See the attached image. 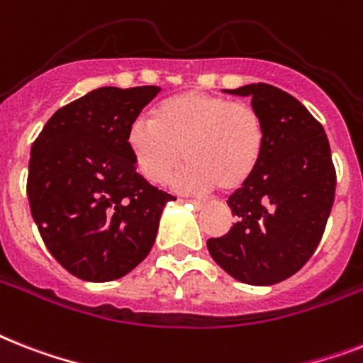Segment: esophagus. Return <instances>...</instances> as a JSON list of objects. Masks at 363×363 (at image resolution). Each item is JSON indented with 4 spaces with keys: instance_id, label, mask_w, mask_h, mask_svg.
Returning a JSON list of instances; mask_svg holds the SVG:
<instances>
[{
    "instance_id": "obj_1",
    "label": "esophagus",
    "mask_w": 363,
    "mask_h": 363,
    "mask_svg": "<svg viewBox=\"0 0 363 363\" xmlns=\"http://www.w3.org/2000/svg\"><path fill=\"white\" fill-rule=\"evenodd\" d=\"M184 201L191 203V205H194V207H196V208H203V207H205V203L199 201V199H184Z\"/></svg>"
}]
</instances>
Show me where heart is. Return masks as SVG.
<instances>
[{
	"instance_id": "heart-1",
	"label": "heart",
	"mask_w": 363,
	"mask_h": 363,
	"mask_svg": "<svg viewBox=\"0 0 363 363\" xmlns=\"http://www.w3.org/2000/svg\"><path fill=\"white\" fill-rule=\"evenodd\" d=\"M263 117L252 104L203 91H184L162 100L151 121L128 126L126 145L140 173L162 184L182 158L179 190H237L257 169L264 151Z\"/></svg>"
}]
</instances>
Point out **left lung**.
Listing matches in <instances>:
<instances>
[{
	"label": "left lung",
	"instance_id": "8db88e82",
	"mask_svg": "<svg viewBox=\"0 0 363 363\" xmlns=\"http://www.w3.org/2000/svg\"><path fill=\"white\" fill-rule=\"evenodd\" d=\"M225 93L252 99L267 141L257 169L228 199L237 223L208 238L207 248L242 284H279L308 263L325 233L335 194L328 138L298 100L274 85Z\"/></svg>",
	"mask_w": 363,
	"mask_h": 363
}]
</instances>
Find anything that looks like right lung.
<instances>
[{
  "label": "right lung",
  "mask_w": 363,
  "mask_h": 363,
  "mask_svg": "<svg viewBox=\"0 0 363 363\" xmlns=\"http://www.w3.org/2000/svg\"><path fill=\"white\" fill-rule=\"evenodd\" d=\"M160 87H100L59 108L31 145L28 197L46 248L85 281L134 270L175 197L135 172L128 126Z\"/></svg>",
  "instance_id": "1"
}]
</instances>
